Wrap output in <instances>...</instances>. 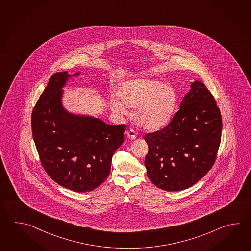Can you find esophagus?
Masks as SVG:
<instances>
[{
    "label": "esophagus",
    "mask_w": 251,
    "mask_h": 251,
    "mask_svg": "<svg viewBox=\"0 0 251 251\" xmlns=\"http://www.w3.org/2000/svg\"><path fill=\"white\" fill-rule=\"evenodd\" d=\"M127 136H128V138H129V139H135V138H137L138 133L135 131V129L130 128L129 130L127 131Z\"/></svg>",
    "instance_id": "esophagus-1"
}]
</instances>
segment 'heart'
I'll return each mask as SVG.
<instances>
[{"label": "heart", "instance_id": "heart-1", "mask_svg": "<svg viewBox=\"0 0 251 251\" xmlns=\"http://www.w3.org/2000/svg\"><path fill=\"white\" fill-rule=\"evenodd\" d=\"M118 96L122 102L113 101L117 112L125 113L127 106H136L133 118L138 126L154 130L168 123L174 113L176 94L169 84L148 77L125 82Z\"/></svg>", "mask_w": 251, "mask_h": 251}]
</instances>
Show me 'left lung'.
<instances>
[{
    "instance_id": "1",
    "label": "left lung",
    "mask_w": 251,
    "mask_h": 251,
    "mask_svg": "<svg viewBox=\"0 0 251 251\" xmlns=\"http://www.w3.org/2000/svg\"><path fill=\"white\" fill-rule=\"evenodd\" d=\"M222 115L215 98L192 82L179 110L164 128L145 135V166L159 189L178 191L198 182L214 165L221 143Z\"/></svg>"
}]
</instances>
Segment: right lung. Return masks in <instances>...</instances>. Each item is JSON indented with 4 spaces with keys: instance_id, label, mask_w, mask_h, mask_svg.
Masks as SVG:
<instances>
[{
    "instance_id": "1",
    "label": "right lung",
    "mask_w": 251,
    "mask_h": 251,
    "mask_svg": "<svg viewBox=\"0 0 251 251\" xmlns=\"http://www.w3.org/2000/svg\"><path fill=\"white\" fill-rule=\"evenodd\" d=\"M68 77L66 72L50 77L32 112V135L42 166L51 179L75 192L92 191L107 179L126 126L66 112L61 88Z\"/></svg>"
}]
</instances>
